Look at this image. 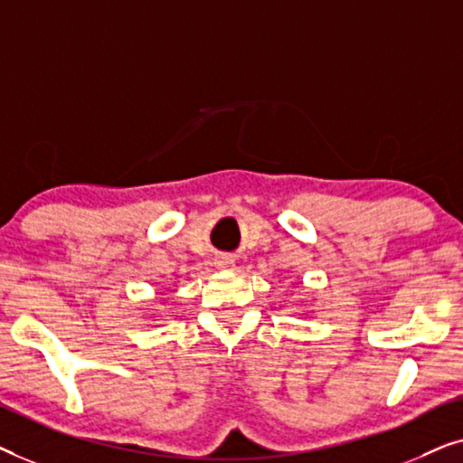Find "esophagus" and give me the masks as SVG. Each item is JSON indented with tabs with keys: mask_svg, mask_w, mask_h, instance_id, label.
<instances>
[{
	"mask_svg": "<svg viewBox=\"0 0 463 463\" xmlns=\"http://www.w3.org/2000/svg\"><path fill=\"white\" fill-rule=\"evenodd\" d=\"M214 265H217V269H223V271H232L236 268V261L230 255H221L214 259Z\"/></svg>",
	"mask_w": 463,
	"mask_h": 463,
	"instance_id": "obj_1",
	"label": "esophagus"
}]
</instances>
